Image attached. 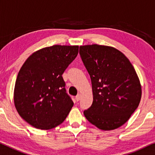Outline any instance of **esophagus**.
Segmentation results:
<instances>
[{"mask_svg": "<svg viewBox=\"0 0 155 155\" xmlns=\"http://www.w3.org/2000/svg\"><path fill=\"white\" fill-rule=\"evenodd\" d=\"M80 99H81V94H79L77 95V96H76V100L77 101H79Z\"/></svg>", "mask_w": 155, "mask_h": 155, "instance_id": "1", "label": "esophagus"}]
</instances>
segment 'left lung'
Listing matches in <instances>:
<instances>
[{
    "label": "left lung",
    "instance_id": "obj_1",
    "mask_svg": "<svg viewBox=\"0 0 155 155\" xmlns=\"http://www.w3.org/2000/svg\"><path fill=\"white\" fill-rule=\"evenodd\" d=\"M79 54L92 84L94 101L84 111L86 118L103 130H112L128 120L139 106L142 88L133 66L114 47L80 46Z\"/></svg>",
    "mask_w": 155,
    "mask_h": 155
}]
</instances>
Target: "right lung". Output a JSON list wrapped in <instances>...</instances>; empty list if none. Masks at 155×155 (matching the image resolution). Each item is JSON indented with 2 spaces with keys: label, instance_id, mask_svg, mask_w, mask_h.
<instances>
[{
  "label": "right lung",
  "instance_id": "obj_1",
  "mask_svg": "<svg viewBox=\"0 0 155 155\" xmlns=\"http://www.w3.org/2000/svg\"><path fill=\"white\" fill-rule=\"evenodd\" d=\"M79 53V46L53 45L36 51L18 72L14 104L27 123L41 130L62 123L74 106L62 74Z\"/></svg>",
  "mask_w": 155,
  "mask_h": 155
}]
</instances>
